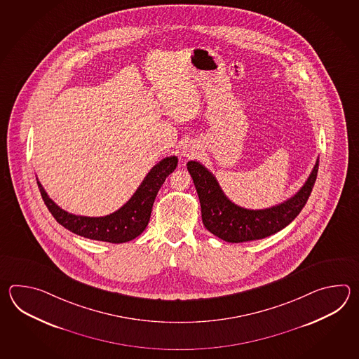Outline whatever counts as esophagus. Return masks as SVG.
Returning a JSON list of instances; mask_svg holds the SVG:
<instances>
[{
	"label": "esophagus",
	"mask_w": 359,
	"mask_h": 359,
	"mask_svg": "<svg viewBox=\"0 0 359 359\" xmlns=\"http://www.w3.org/2000/svg\"><path fill=\"white\" fill-rule=\"evenodd\" d=\"M198 154V147L194 145V144H184V146L182 147V155L183 156H186V158H194L195 155Z\"/></svg>",
	"instance_id": "34e87169"
}]
</instances>
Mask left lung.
<instances>
[{"label":"left lung","mask_w":359,"mask_h":359,"mask_svg":"<svg viewBox=\"0 0 359 359\" xmlns=\"http://www.w3.org/2000/svg\"><path fill=\"white\" fill-rule=\"evenodd\" d=\"M318 161L320 159L316 161L304 186L294 196L278 205L258 210L233 204L224 195L215 177L198 161H189L187 169L198 191L201 218L206 229L227 243L237 244L271 236L297 218L312 192Z\"/></svg>","instance_id":"left-lung-1"}]
</instances>
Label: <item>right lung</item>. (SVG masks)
I'll return each mask as SVG.
<instances>
[{
    "instance_id": "right-lung-1",
    "label": "right lung",
    "mask_w": 359,
    "mask_h": 359,
    "mask_svg": "<svg viewBox=\"0 0 359 359\" xmlns=\"http://www.w3.org/2000/svg\"><path fill=\"white\" fill-rule=\"evenodd\" d=\"M177 163V156H169L154 165L133 196L121 209L105 217H83L68 213L48 198L39 181L37 183L47 209L62 227L91 240L122 244L136 238L145 231L158 191L161 190L165 178L176 169Z\"/></svg>"
}]
</instances>
